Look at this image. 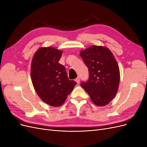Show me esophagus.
Returning a JSON list of instances; mask_svg holds the SVG:
<instances>
[{"mask_svg": "<svg viewBox=\"0 0 147 147\" xmlns=\"http://www.w3.org/2000/svg\"><path fill=\"white\" fill-rule=\"evenodd\" d=\"M80 77H78L77 78H75V82H76L78 84H79V83H80Z\"/></svg>", "mask_w": 147, "mask_h": 147, "instance_id": "1", "label": "esophagus"}]
</instances>
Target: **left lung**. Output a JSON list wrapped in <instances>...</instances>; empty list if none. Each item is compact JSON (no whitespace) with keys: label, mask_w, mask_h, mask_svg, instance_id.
<instances>
[{"label":"left lung","mask_w":147,"mask_h":147,"mask_svg":"<svg viewBox=\"0 0 147 147\" xmlns=\"http://www.w3.org/2000/svg\"><path fill=\"white\" fill-rule=\"evenodd\" d=\"M89 70L90 78L81 86L97 106L110 103L116 96L119 84V66L108 48L92 45L80 53Z\"/></svg>","instance_id":"left-lung-1"}]
</instances>
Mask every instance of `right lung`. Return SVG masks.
Returning <instances> with one entry per match:
<instances>
[{
    "label": "right lung",
    "instance_id": "add662e5",
    "mask_svg": "<svg viewBox=\"0 0 147 147\" xmlns=\"http://www.w3.org/2000/svg\"><path fill=\"white\" fill-rule=\"evenodd\" d=\"M63 51L51 47L40 48L32 57L31 80L44 102L53 107L63 104L77 83L69 80L64 66L59 63Z\"/></svg>",
    "mask_w": 147,
    "mask_h": 147
}]
</instances>
